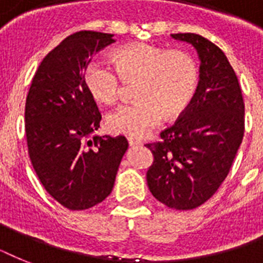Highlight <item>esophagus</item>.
<instances>
[{"label": "esophagus", "instance_id": "34e87169", "mask_svg": "<svg viewBox=\"0 0 263 263\" xmlns=\"http://www.w3.org/2000/svg\"><path fill=\"white\" fill-rule=\"evenodd\" d=\"M128 143H129V146H139V144H142V142H140L139 139H135V138H128Z\"/></svg>", "mask_w": 263, "mask_h": 263}]
</instances>
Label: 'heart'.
Returning <instances> with one entry per match:
<instances>
[{
    "label": "heart",
    "instance_id": "1",
    "mask_svg": "<svg viewBox=\"0 0 263 263\" xmlns=\"http://www.w3.org/2000/svg\"><path fill=\"white\" fill-rule=\"evenodd\" d=\"M115 68L90 61L83 72L84 84L98 102L110 105L120 97V78L138 80V102L117 107L106 117L111 132L144 136L187 107L198 83V68L185 51L168 50L148 43H131L113 51Z\"/></svg>",
    "mask_w": 263,
    "mask_h": 263
}]
</instances>
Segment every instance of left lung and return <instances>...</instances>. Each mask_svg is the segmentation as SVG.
Returning <instances> with one entry per match:
<instances>
[{
  "instance_id": "1",
  "label": "left lung",
  "mask_w": 263,
  "mask_h": 263,
  "mask_svg": "<svg viewBox=\"0 0 263 263\" xmlns=\"http://www.w3.org/2000/svg\"><path fill=\"white\" fill-rule=\"evenodd\" d=\"M194 46L199 83L187 109L162 142L148 143L154 162L150 192L176 210H191L210 199L232 166L245 134V102L237 76L220 47L198 34H172Z\"/></svg>"
}]
</instances>
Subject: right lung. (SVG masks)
I'll return each mask as SVG.
<instances>
[{
  "mask_svg": "<svg viewBox=\"0 0 263 263\" xmlns=\"http://www.w3.org/2000/svg\"><path fill=\"white\" fill-rule=\"evenodd\" d=\"M113 34L79 31L42 60L26 101L31 164L60 204L86 210L110 195L128 148L124 136L95 135L101 113L84 84L91 57L115 42Z\"/></svg>",
  "mask_w": 263,
  "mask_h": 263,
  "instance_id": "right-lung-1",
  "label": "right lung"
}]
</instances>
